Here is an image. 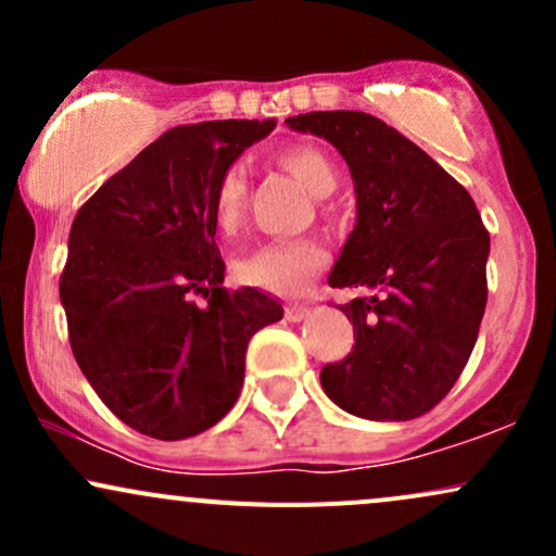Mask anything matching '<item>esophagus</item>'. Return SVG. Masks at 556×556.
<instances>
[{"instance_id":"obj_1","label":"esophagus","mask_w":556,"mask_h":556,"mask_svg":"<svg viewBox=\"0 0 556 556\" xmlns=\"http://www.w3.org/2000/svg\"><path fill=\"white\" fill-rule=\"evenodd\" d=\"M308 314H311V311L305 308V305H287V308H285V318H287V321H292V324L305 321Z\"/></svg>"}]
</instances>
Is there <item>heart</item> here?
Returning a JSON list of instances; mask_svg holds the SVG:
<instances>
[{
  "mask_svg": "<svg viewBox=\"0 0 556 556\" xmlns=\"http://www.w3.org/2000/svg\"><path fill=\"white\" fill-rule=\"evenodd\" d=\"M277 164L290 172L314 198H327L337 188L334 162L314 146H287L277 151ZM245 169L232 164L216 182L212 216L219 232H238L245 216ZM327 261V251L316 240H274L258 245L235 264L240 282L274 292H295Z\"/></svg>",
  "mask_w": 556,
  "mask_h": 556,
  "instance_id": "b5f03b06",
  "label": "heart"
}]
</instances>
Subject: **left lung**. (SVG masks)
<instances>
[{
    "mask_svg": "<svg viewBox=\"0 0 556 556\" xmlns=\"http://www.w3.org/2000/svg\"><path fill=\"white\" fill-rule=\"evenodd\" d=\"M285 123L329 140L355 185V227L329 285L366 295L340 305L355 344L321 368L324 392L358 418L424 416L463 374L486 311L489 232L473 198L366 112H308Z\"/></svg>",
    "mask_w": 556,
    "mask_h": 556,
    "instance_id": "8db88e82",
    "label": "left lung"
}]
</instances>
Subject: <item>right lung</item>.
<instances>
[{"label": "right lung", "mask_w": 556, "mask_h": 556, "mask_svg": "<svg viewBox=\"0 0 556 556\" xmlns=\"http://www.w3.org/2000/svg\"><path fill=\"white\" fill-rule=\"evenodd\" d=\"M274 127H172L75 214L60 279L70 348L130 429L164 442L212 429L240 397L251 337L285 314L256 287H222L212 216L219 177Z\"/></svg>", "instance_id": "right-lung-1"}]
</instances>
